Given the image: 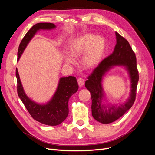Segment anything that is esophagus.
I'll use <instances>...</instances> for the list:
<instances>
[{
  "label": "esophagus",
  "mask_w": 155,
  "mask_h": 155,
  "mask_svg": "<svg viewBox=\"0 0 155 155\" xmlns=\"http://www.w3.org/2000/svg\"><path fill=\"white\" fill-rule=\"evenodd\" d=\"M78 85L79 87H82L84 85V84H85V80L83 78H78Z\"/></svg>",
  "instance_id": "esophagus-1"
}]
</instances>
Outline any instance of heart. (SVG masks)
Wrapping results in <instances>:
<instances>
[{"label": "heart", "mask_w": 155, "mask_h": 155, "mask_svg": "<svg viewBox=\"0 0 155 155\" xmlns=\"http://www.w3.org/2000/svg\"><path fill=\"white\" fill-rule=\"evenodd\" d=\"M105 48V39L101 37H94L93 34H87L79 37L74 42L70 50V54L74 58H79L84 54L82 64L87 70L95 68L99 64ZM68 64H72L73 60L65 58Z\"/></svg>", "instance_id": "b5f03b06"}]
</instances>
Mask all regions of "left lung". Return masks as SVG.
Wrapping results in <instances>:
<instances>
[{
  "mask_svg": "<svg viewBox=\"0 0 155 155\" xmlns=\"http://www.w3.org/2000/svg\"><path fill=\"white\" fill-rule=\"evenodd\" d=\"M116 45L110 55L102 60L88 76L85 87L90 91L92 99V114L93 118L102 124H110L122 116L134 104L137 95L139 79L137 67V58L129 42L124 37L116 32ZM114 65H124L130 74L131 90L130 97L125 104L118 107L113 106L106 109L101 104L103 93L101 82L102 76Z\"/></svg>",
  "mask_w": 155,
  "mask_h": 155,
  "instance_id": "obj_1",
  "label": "left lung"
}]
</instances>
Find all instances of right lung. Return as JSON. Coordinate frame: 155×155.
<instances>
[{
    "label": "right lung",
    "instance_id": "obj_1",
    "mask_svg": "<svg viewBox=\"0 0 155 155\" xmlns=\"http://www.w3.org/2000/svg\"><path fill=\"white\" fill-rule=\"evenodd\" d=\"M55 26L50 22H40L33 26L23 37L18 46L17 60L19 59L27 44L29 43L37 30H50ZM17 81V94L25 105L27 110L35 120L48 125H58L67 118L68 114L69 98L78 90L77 79L74 76H68L60 79L57 91L51 101L46 105L37 104L30 100L25 94L16 68Z\"/></svg>",
    "mask_w": 155,
    "mask_h": 155
}]
</instances>
